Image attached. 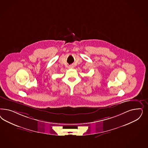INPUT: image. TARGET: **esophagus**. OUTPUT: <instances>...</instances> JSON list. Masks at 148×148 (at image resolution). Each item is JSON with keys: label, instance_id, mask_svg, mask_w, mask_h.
Returning a JSON list of instances; mask_svg holds the SVG:
<instances>
[{"label": "esophagus", "instance_id": "34e87169", "mask_svg": "<svg viewBox=\"0 0 148 148\" xmlns=\"http://www.w3.org/2000/svg\"><path fill=\"white\" fill-rule=\"evenodd\" d=\"M73 67H74V66H73V65H70L69 67V69H73Z\"/></svg>", "mask_w": 148, "mask_h": 148}]
</instances>
